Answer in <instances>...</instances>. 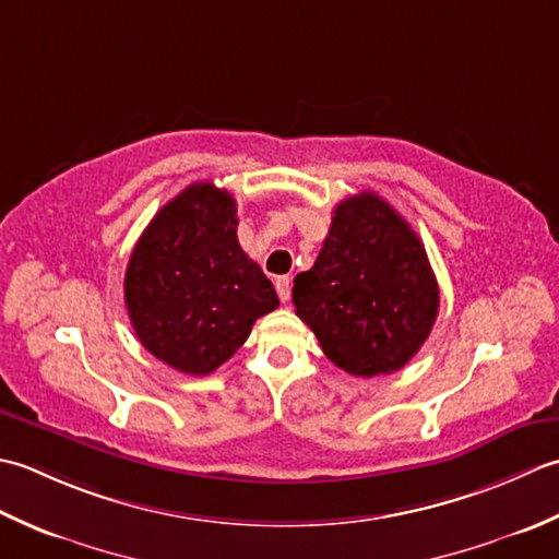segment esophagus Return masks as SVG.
<instances>
[{
    "label": "esophagus",
    "instance_id": "esophagus-1",
    "mask_svg": "<svg viewBox=\"0 0 559 559\" xmlns=\"http://www.w3.org/2000/svg\"><path fill=\"white\" fill-rule=\"evenodd\" d=\"M275 287H277V294H280V301L287 304L289 296H292V280L289 277H277Z\"/></svg>",
    "mask_w": 559,
    "mask_h": 559
}]
</instances>
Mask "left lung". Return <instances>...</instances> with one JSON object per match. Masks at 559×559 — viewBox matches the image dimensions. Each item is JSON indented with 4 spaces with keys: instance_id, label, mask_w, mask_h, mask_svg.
Listing matches in <instances>:
<instances>
[{
    "instance_id": "1",
    "label": "left lung",
    "mask_w": 559,
    "mask_h": 559,
    "mask_svg": "<svg viewBox=\"0 0 559 559\" xmlns=\"http://www.w3.org/2000/svg\"><path fill=\"white\" fill-rule=\"evenodd\" d=\"M296 316L352 376L391 373L417 355L439 313V284L409 224L373 192L335 207L309 272L294 280Z\"/></svg>"
}]
</instances>
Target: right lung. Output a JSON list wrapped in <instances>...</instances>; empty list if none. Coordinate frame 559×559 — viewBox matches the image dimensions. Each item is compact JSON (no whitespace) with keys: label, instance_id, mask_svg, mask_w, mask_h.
<instances>
[{"label":"right lung","instance_id":"add662e5","mask_svg":"<svg viewBox=\"0 0 559 559\" xmlns=\"http://www.w3.org/2000/svg\"><path fill=\"white\" fill-rule=\"evenodd\" d=\"M236 226L231 192L204 180L164 204L132 250L124 272L132 328L176 371L212 373L280 306Z\"/></svg>","mask_w":559,"mask_h":559}]
</instances>
